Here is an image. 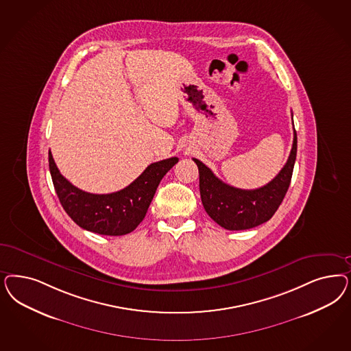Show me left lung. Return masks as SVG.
Returning <instances> with one entry per match:
<instances>
[{
    "instance_id": "left-lung-1",
    "label": "left lung",
    "mask_w": 351,
    "mask_h": 351,
    "mask_svg": "<svg viewBox=\"0 0 351 351\" xmlns=\"http://www.w3.org/2000/svg\"><path fill=\"white\" fill-rule=\"evenodd\" d=\"M295 155L297 133L293 129V145L283 169L272 181L256 190H241L227 184L218 180L200 160L193 158L199 168L200 196L205 212L219 226L231 231L248 230L267 222L288 191Z\"/></svg>"
}]
</instances>
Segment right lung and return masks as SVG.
Returning a JSON list of instances; mask_svg holds the SVG:
<instances>
[{"instance_id": "add662e5", "label": "right lung", "mask_w": 351, "mask_h": 351, "mask_svg": "<svg viewBox=\"0 0 351 351\" xmlns=\"http://www.w3.org/2000/svg\"><path fill=\"white\" fill-rule=\"evenodd\" d=\"M178 162V158L161 160L128 187L112 193H85L68 182L57 168L49 151V169L59 202L73 222L99 235L120 237L136 230L147 213L148 206L162 177Z\"/></svg>"}]
</instances>
